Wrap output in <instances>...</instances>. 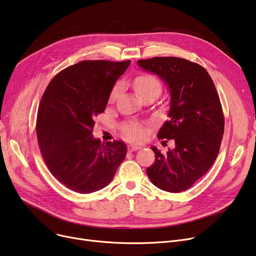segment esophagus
I'll use <instances>...</instances> for the list:
<instances>
[{"instance_id":"obj_1","label":"esophagus","mask_w":256,"mask_h":256,"mask_svg":"<svg viewBox=\"0 0 256 256\" xmlns=\"http://www.w3.org/2000/svg\"><path fill=\"white\" fill-rule=\"evenodd\" d=\"M140 148H141V146H139V145L130 144V145L128 146V150L130 152H135V150H140Z\"/></svg>"}]
</instances>
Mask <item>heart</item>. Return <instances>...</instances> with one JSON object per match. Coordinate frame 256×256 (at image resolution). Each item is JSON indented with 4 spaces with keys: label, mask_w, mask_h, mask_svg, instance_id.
Listing matches in <instances>:
<instances>
[{
    "label": "heart",
    "mask_w": 256,
    "mask_h": 256,
    "mask_svg": "<svg viewBox=\"0 0 256 256\" xmlns=\"http://www.w3.org/2000/svg\"><path fill=\"white\" fill-rule=\"evenodd\" d=\"M134 88H135L138 96L142 98L150 93H160L162 90V85H160V80L150 74H141L136 76L132 80ZM121 92V84H115L109 94V102H114ZM122 134L126 138L130 141H141L145 137V132L142 126L139 124L132 122L128 124H124L122 126Z\"/></svg>",
    "instance_id": "obj_1"
}]
</instances>
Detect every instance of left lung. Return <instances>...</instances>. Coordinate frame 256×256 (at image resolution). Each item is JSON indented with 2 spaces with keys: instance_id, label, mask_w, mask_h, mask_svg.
<instances>
[{
  "instance_id": "1",
  "label": "left lung",
  "mask_w": 256,
  "mask_h": 256,
  "mask_svg": "<svg viewBox=\"0 0 256 256\" xmlns=\"http://www.w3.org/2000/svg\"><path fill=\"white\" fill-rule=\"evenodd\" d=\"M138 65L164 80L170 89L169 119L158 139H173L176 148L162 154L156 147L146 169L152 182L171 193L182 192L202 178L217 158L224 132L219 94L204 67L178 57H154ZM167 142V141H165Z\"/></svg>"
}]
</instances>
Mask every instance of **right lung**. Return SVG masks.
<instances>
[{"mask_svg": "<svg viewBox=\"0 0 256 256\" xmlns=\"http://www.w3.org/2000/svg\"><path fill=\"white\" fill-rule=\"evenodd\" d=\"M130 61L86 60L58 72L39 102L36 135L50 172L68 189L89 194L113 180L124 160V141L104 145L92 137L117 78Z\"/></svg>", "mask_w": 256, "mask_h": 256, "instance_id": "add662e5", "label": "right lung"}]
</instances>
